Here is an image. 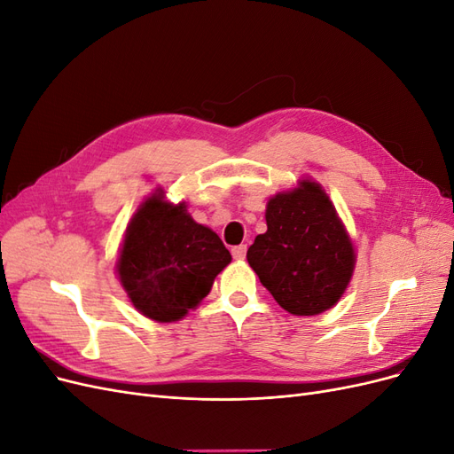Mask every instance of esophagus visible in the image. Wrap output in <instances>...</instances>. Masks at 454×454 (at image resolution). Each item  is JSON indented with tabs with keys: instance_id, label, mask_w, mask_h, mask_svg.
Returning <instances> with one entry per match:
<instances>
[{
	"instance_id": "34e87169",
	"label": "esophagus",
	"mask_w": 454,
	"mask_h": 454,
	"mask_svg": "<svg viewBox=\"0 0 454 454\" xmlns=\"http://www.w3.org/2000/svg\"><path fill=\"white\" fill-rule=\"evenodd\" d=\"M246 250H248V246L240 244V246H235V248H232L231 252H232V257H235V259H244L246 257Z\"/></svg>"
}]
</instances>
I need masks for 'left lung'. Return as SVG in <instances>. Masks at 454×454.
I'll return each instance as SVG.
<instances>
[{
  "label": "left lung",
  "mask_w": 454,
  "mask_h": 454,
  "mask_svg": "<svg viewBox=\"0 0 454 454\" xmlns=\"http://www.w3.org/2000/svg\"><path fill=\"white\" fill-rule=\"evenodd\" d=\"M267 232L248 248V263L277 303L295 316L332 309L352 278L348 232L320 184L301 180L267 202Z\"/></svg>",
  "instance_id": "1"
}]
</instances>
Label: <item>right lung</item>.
Instances as JSON below:
<instances>
[{
    "mask_svg": "<svg viewBox=\"0 0 454 454\" xmlns=\"http://www.w3.org/2000/svg\"><path fill=\"white\" fill-rule=\"evenodd\" d=\"M231 263L222 239L157 189L132 215L117 259L130 303L155 322H176L200 305Z\"/></svg>",
    "mask_w": 454,
    "mask_h": 454,
    "instance_id": "right-lung-1",
    "label": "right lung"
}]
</instances>
